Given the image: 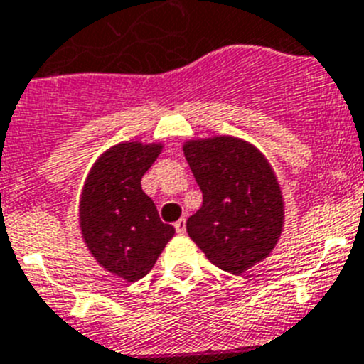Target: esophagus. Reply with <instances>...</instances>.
Here are the masks:
<instances>
[{"label": "esophagus", "instance_id": "esophagus-1", "mask_svg": "<svg viewBox=\"0 0 364 364\" xmlns=\"http://www.w3.org/2000/svg\"><path fill=\"white\" fill-rule=\"evenodd\" d=\"M174 226H176V232H178V235H185V232H186V220L185 219H179Z\"/></svg>", "mask_w": 364, "mask_h": 364}]
</instances>
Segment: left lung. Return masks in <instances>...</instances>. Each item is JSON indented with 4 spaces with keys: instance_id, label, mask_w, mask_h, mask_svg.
I'll return each mask as SVG.
<instances>
[{
    "instance_id": "left-lung-1",
    "label": "left lung",
    "mask_w": 364,
    "mask_h": 364,
    "mask_svg": "<svg viewBox=\"0 0 364 364\" xmlns=\"http://www.w3.org/2000/svg\"><path fill=\"white\" fill-rule=\"evenodd\" d=\"M203 206L186 220L188 237L219 269L242 274L266 260L285 224L282 186L260 149L237 136L183 144Z\"/></svg>"
}]
</instances>
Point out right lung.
<instances>
[{
    "label": "right lung",
    "mask_w": 364,
    "mask_h": 364,
    "mask_svg": "<svg viewBox=\"0 0 364 364\" xmlns=\"http://www.w3.org/2000/svg\"><path fill=\"white\" fill-rule=\"evenodd\" d=\"M165 145L120 141L91 165L79 198V228L93 259L125 282L149 274L176 230L159 220L141 178Z\"/></svg>",
    "instance_id": "1"
}]
</instances>
